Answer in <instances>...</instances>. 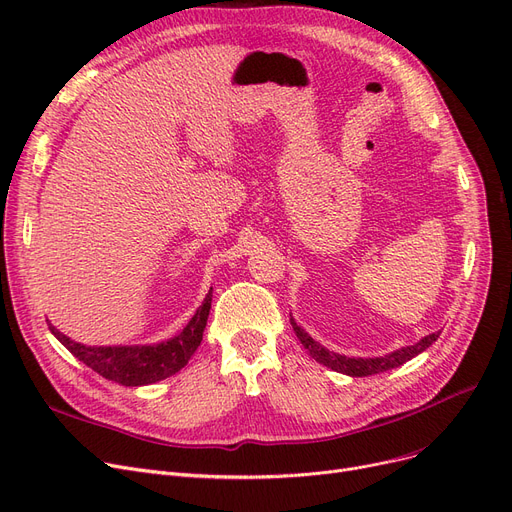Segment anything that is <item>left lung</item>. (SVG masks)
I'll use <instances>...</instances> for the list:
<instances>
[{
	"mask_svg": "<svg viewBox=\"0 0 512 512\" xmlns=\"http://www.w3.org/2000/svg\"><path fill=\"white\" fill-rule=\"evenodd\" d=\"M290 324H292V330L294 334H297V338L301 340V344L307 348L309 357H313L317 363L330 367L332 371H338V373H344V375H351V378H367V375H373V373H382V371H388V369H394V367H400L402 363L411 361L413 357H417L419 353H423L425 348L432 346L438 338H440V332H434V334H427L423 336L419 342L411 344V346H402V348H396V351L384 355V357H346V355H338L334 351H328V348L313 340L309 336V332H305L297 321H294V317L290 315Z\"/></svg>",
	"mask_w": 512,
	"mask_h": 512,
	"instance_id": "8db88e82",
	"label": "left lung"
}]
</instances>
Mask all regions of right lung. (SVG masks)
<instances>
[{
  "instance_id": "add662e5",
  "label": "right lung",
  "mask_w": 512,
  "mask_h": 512,
  "mask_svg": "<svg viewBox=\"0 0 512 512\" xmlns=\"http://www.w3.org/2000/svg\"><path fill=\"white\" fill-rule=\"evenodd\" d=\"M211 297L213 288H209L201 307L176 336L153 344L89 346L68 338L53 326L51 321H47V326L51 334L56 336L78 361H83L87 367L103 375L105 380L118 382L122 386H147L178 373L188 363V359L195 355L203 340V330L207 326Z\"/></svg>"
}]
</instances>
